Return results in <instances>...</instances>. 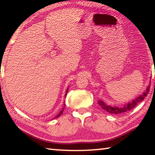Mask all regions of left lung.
<instances>
[{
  "label": "left lung",
  "mask_w": 155,
  "mask_h": 155,
  "mask_svg": "<svg viewBox=\"0 0 155 155\" xmlns=\"http://www.w3.org/2000/svg\"><path fill=\"white\" fill-rule=\"evenodd\" d=\"M150 85L148 86V87H147L145 92H143L142 95L138 96L137 98H136L135 100H133L132 101L129 102L128 104H125V105L122 107H112L111 105H108V104H105L102 101H98V103L99 105L101 107L102 109L107 112L110 113V114H122V113L127 112L128 111H130L131 109H133L137 105L138 103H140V102L142 101L145 98V97L148 95L149 91H150Z\"/></svg>",
  "instance_id": "8db88e82"
}]
</instances>
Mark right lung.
Listing matches in <instances>:
<instances>
[{"label":"right lung","instance_id":"right-lung-1","mask_svg":"<svg viewBox=\"0 0 155 155\" xmlns=\"http://www.w3.org/2000/svg\"><path fill=\"white\" fill-rule=\"evenodd\" d=\"M68 88L67 89V90H66V93H65V96H66V95H67V93H68ZM65 104H64V108H63V109H61V111H60V112L59 113V114H58V115H57V116L55 117H56V118H57V117H59V116H60V115H61L62 114V113H63V111H64V107H65Z\"/></svg>","mask_w":155,"mask_h":155}]
</instances>
